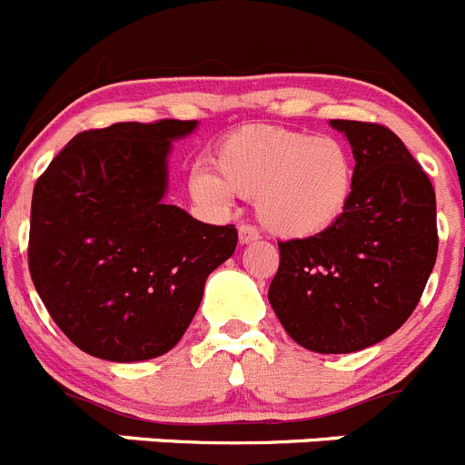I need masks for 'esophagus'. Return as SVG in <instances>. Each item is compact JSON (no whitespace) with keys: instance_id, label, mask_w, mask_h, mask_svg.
<instances>
[{"instance_id":"34e87169","label":"esophagus","mask_w":465,"mask_h":465,"mask_svg":"<svg viewBox=\"0 0 465 465\" xmlns=\"http://www.w3.org/2000/svg\"><path fill=\"white\" fill-rule=\"evenodd\" d=\"M259 232L257 229L252 227V224H241V227H238V241H241V245H247V242H254V241H259Z\"/></svg>"}]
</instances>
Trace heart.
<instances>
[{
  "label": "heart",
  "mask_w": 465,
  "mask_h": 465,
  "mask_svg": "<svg viewBox=\"0 0 465 465\" xmlns=\"http://www.w3.org/2000/svg\"><path fill=\"white\" fill-rule=\"evenodd\" d=\"M213 169L190 172L199 203L227 206L232 194L254 199L259 223L289 241L335 227L355 188L353 155L340 137L280 125H247L224 137Z\"/></svg>",
  "instance_id": "b5f03b06"
}]
</instances>
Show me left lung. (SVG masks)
<instances>
[{
	"label": "left lung",
	"instance_id": "left-lung-1",
	"mask_svg": "<svg viewBox=\"0 0 465 465\" xmlns=\"http://www.w3.org/2000/svg\"><path fill=\"white\" fill-rule=\"evenodd\" d=\"M355 158L344 218L325 233L280 242L268 301L293 341L353 353L399 331L438 254L436 193L392 130L332 119Z\"/></svg>",
	"mask_w": 465,
	"mask_h": 465
}]
</instances>
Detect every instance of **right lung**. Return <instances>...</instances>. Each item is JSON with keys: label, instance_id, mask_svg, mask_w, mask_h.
I'll return each instance as SVG.
<instances>
[{"label": "right lung", "instance_id": "obj_1", "mask_svg": "<svg viewBox=\"0 0 465 465\" xmlns=\"http://www.w3.org/2000/svg\"><path fill=\"white\" fill-rule=\"evenodd\" d=\"M197 121L114 124L75 134L34 185L29 272L64 335L94 358L142 362L179 344L203 284L236 250L164 203L172 142Z\"/></svg>", "mask_w": 465, "mask_h": 465}]
</instances>
